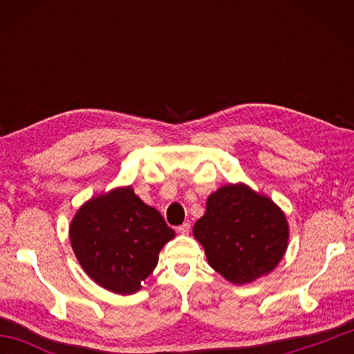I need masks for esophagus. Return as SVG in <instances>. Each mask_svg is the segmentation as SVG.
<instances>
[{"label":"esophagus","mask_w":354,"mask_h":354,"mask_svg":"<svg viewBox=\"0 0 354 354\" xmlns=\"http://www.w3.org/2000/svg\"><path fill=\"white\" fill-rule=\"evenodd\" d=\"M189 231H190V223H189V221H185V223H183L181 226H178L179 234H189Z\"/></svg>","instance_id":"1"}]
</instances>
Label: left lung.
<instances>
[{
    "label": "left lung",
    "mask_w": 354,
    "mask_h": 354,
    "mask_svg": "<svg viewBox=\"0 0 354 354\" xmlns=\"http://www.w3.org/2000/svg\"><path fill=\"white\" fill-rule=\"evenodd\" d=\"M214 270L234 284L253 283L283 259L289 226L281 209L243 184L223 185L209 196L194 226Z\"/></svg>",
    "instance_id": "8db88e82"
}]
</instances>
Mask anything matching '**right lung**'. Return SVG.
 Instances as JSON below:
<instances>
[{
    "instance_id": "right-lung-1",
    "label": "right lung",
    "mask_w": 354,
    "mask_h": 354,
    "mask_svg": "<svg viewBox=\"0 0 354 354\" xmlns=\"http://www.w3.org/2000/svg\"><path fill=\"white\" fill-rule=\"evenodd\" d=\"M175 237L162 215L131 187L87 201L70 225V242L88 277L104 289L131 295L156 266L159 251Z\"/></svg>"
}]
</instances>
